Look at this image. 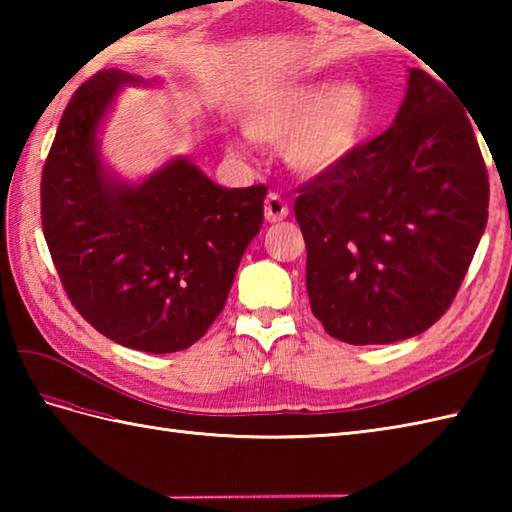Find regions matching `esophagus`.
Returning a JSON list of instances; mask_svg holds the SVG:
<instances>
[{
    "mask_svg": "<svg viewBox=\"0 0 512 512\" xmlns=\"http://www.w3.org/2000/svg\"><path fill=\"white\" fill-rule=\"evenodd\" d=\"M264 211H266V220L268 222H281L288 217V204L277 193H270L266 202H264Z\"/></svg>",
    "mask_w": 512,
    "mask_h": 512,
    "instance_id": "obj_1",
    "label": "esophagus"
}]
</instances>
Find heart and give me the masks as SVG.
Wrapping results in <instances>:
<instances>
[{"label":"heart","mask_w":512,"mask_h":512,"mask_svg":"<svg viewBox=\"0 0 512 512\" xmlns=\"http://www.w3.org/2000/svg\"><path fill=\"white\" fill-rule=\"evenodd\" d=\"M372 99L358 81L279 85L242 114L248 138L279 145L286 165L306 178L325 176L350 160L369 132ZM239 151L237 143H231Z\"/></svg>","instance_id":"b5f03b06"}]
</instances>
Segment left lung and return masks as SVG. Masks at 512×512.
<instances>
[{
	"instance_id": "left-lung-1",
	"label": "left lung",
	"mask_w": 512,
	"mask_h": 512,
	"mask_svg": "<svg viewBox=\"0 0 512 512\" xmlns=\"http://www.w3.org/2000/svg\"><path fill=\"white\" fill-rule=\"evenodd\" d=\"M306 288L325 332L383 345L431 328L455 299L488 220V176L460 101L409 70L394 123L299 189Z\"/></svg>"
}]
</instances>
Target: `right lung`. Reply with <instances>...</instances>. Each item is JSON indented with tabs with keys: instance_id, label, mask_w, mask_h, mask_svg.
Returning a JSON list of instances; mask_svg holds the SVG:
<instances>
[{
	"instance_id": "add662e5",
	"label": "right lung",
	"mask_w": 512,
	"mask_h": 512,
	"mask_svg": "<svg viewBox=\"0 0 512 512\" xmlns=\"http://www.w3.org/2000/svg\"><path fill=\"white\" fill-rule=\"evenodd\" d=\"M138 83L112 68L74 92L43 167L41 226L81 317L118 345L169 354L222 312L268 189H224L182 156L138 184L107 171L101 125Z\"/></svg>"
}]
</instances>
